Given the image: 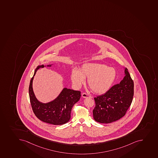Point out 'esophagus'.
Listing matches in <instances>:
<instances>
[{
    "instance_id": "obj_1",
    "label": "esophagus",
    "mask_w": 158,
    "mask_h": 158,
    "mask_svg": "<svg viewBox=\"0 0 158 158\" xmlns=\"http://www.w3.org/2000/svg\"><path fill=\"white\" fill-rule=\"evenodd\" d=\"M81 96H82L83 98H92L91 96L89 95L88 94H87L85 93H82Z\"/></svg>"
}]
</instances>
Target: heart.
<instances>
[{
    "label": "heart",
    "mask_w": 158,
    "mask_h": 158,
    "mask_svg": "<svg viewBox=\"0 0 158 158\" xmlns=\"http://www.w3.org/2000/svg\"><path fill=\"white\" fill-rule=\"evenodd\" d=\"M116 71L112 67L102 64L87 63L83 64L80 70H73L71 81L74 86L79 88L84 84L85 78L94 93L102 94L108 91L116 77Z\"/></svg>",
    "instance_id": "heart-1"
}]
</instances>
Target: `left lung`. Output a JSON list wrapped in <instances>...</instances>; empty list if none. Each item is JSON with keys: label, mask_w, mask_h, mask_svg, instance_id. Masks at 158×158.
Instances as JSON below:
<instances>
[{"label": "left lung", "mask_w": 158, "mask_h": 158, "mask_svg": "<svg viewBox=\"0 0 158 158\" xmlns=\"http://www.w3.org/2000/svg\"><path fill=\"white\" fill-rule=\"evenodd\" d=\"M134 96V82L127 68L124 77L104 94L94 98L95 107L93 118L102 123H110L125 115L131 105Z\"/></svg>", "instance_id": "1"}]
</instances>
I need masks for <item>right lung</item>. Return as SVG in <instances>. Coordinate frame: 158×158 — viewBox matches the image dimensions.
I'll return each mask as SVG.
<instances>
[{"instance_id": "1", "label": "right lung", "mask_w": 158, "mask_h": 158, "mask_svg": "<svg viewBox=\"0 0 158 158\" xmlns=\"http://www.w3.org/2000/svg\"><path fill=\"white\" fill-rule=\"evenodd\" d=\"M53 64L39 65L34 73L30 81L29 95L31 108L39 119L49 124L62 125L68 123L71 117L73 106L80 100L81 92L64 88L58 97L52 102L43 103L35 97L33 89L34 76L37 70L45 67H52Z\"/></svg>"}]
</instances>
